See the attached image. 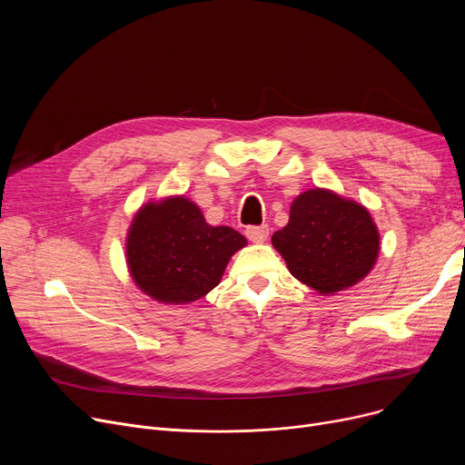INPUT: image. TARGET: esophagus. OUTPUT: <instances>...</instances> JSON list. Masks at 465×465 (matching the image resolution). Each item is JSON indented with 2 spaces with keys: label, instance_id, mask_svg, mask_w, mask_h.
Masks as SVG:
<instances>
[{
  "label": "esophagus",
  "instance_id": "1",
  "mask_svg": "<svg viewBox=\"0 0 465 465\" xmlns=\"http://www.w3.org/2000/svg\"><path fill=\"white\" fill-rule=\"evenodd\" d=\"M245 233L252 242H263L267 239V235H270V228H267L265 224L263 226H249L245 230Z\"/></svg>",
  "mask_w": 465,
  "mask_h": 465
}]
</instances>
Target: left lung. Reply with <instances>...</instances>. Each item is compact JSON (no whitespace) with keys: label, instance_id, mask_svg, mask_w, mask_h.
<instances>
[{"label":"left lung","instance_id":"1","mask_svg":"<svg viewBox=\"0 0 465 465\" xmlns=\"http://www.w3.org/2000/svg\"><path fill=\"white\" fill-rule=\"evenodd\" d=\"M272 242L290 273L324 296L360 282L379 256V230L370 211L324 188L292 202L288 224Z\"/></svg>","mask_w":465,"mask_h":465}]
</instances>
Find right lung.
<instances>
[{"instance_id":"add662e5","label":"right lung","mask_w":465,"mask_h":465,"mask_svg":"<svg viewBox=\"0 0 465 465\" xmlns=\"http://www.w3.org/2000/svg\"><path fill=\"white\" fill-rule=\"evenodd\" d=\"M247 239L230 226H211L184 195L143 205L126 237L134 282L160 303H190L220 282Z\"/></svg>"}]
</instances>
